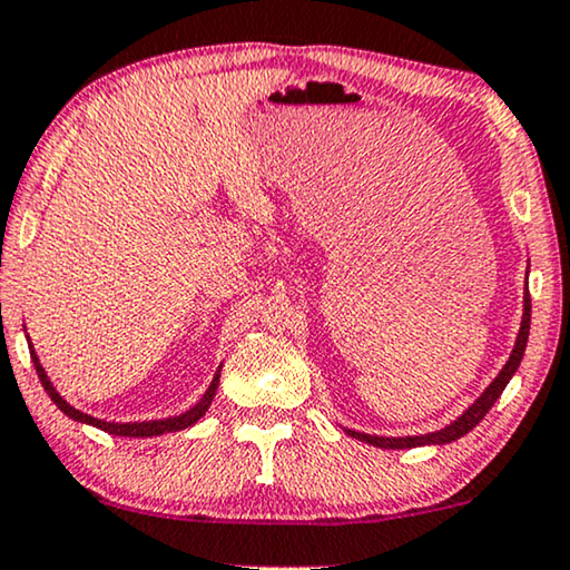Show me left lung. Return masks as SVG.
Here are the masks:
<instances>
[{
	"label": "left lung",
	"instance_id": "left-lung-1",
	"mask_svg": "<svg viewBox=\"0 0 570 570\" xmlns=\"http://www.w3.org/2000/svg\"><path fill=\"white\" fill-rule=\"evenodd\" d=\"M529 320H532V302H529V292H524V315H522V327H519V335H517V343H514V351H511L507 366L501 368L499 376L488 384V390L480 395L475 403H472L468 411H464L460 419L454 423H449L442 431H431V434H423V436H372V434H362V431H348V436L358 439V442H366L372 446H380V449H411V446H423V444H449V442H456V439L468 434L478 426L480 421L485 419V413L491 411L495 400L501 397V392L507 390V384L514 372L522 364V356H524V348H527V338H529Z\"/></svg>",
	"mask_w": 570,
	"mask_h": 570
}]
</instances>
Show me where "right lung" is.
I'll use <instances>...</instances> for the list:
<instances>
[{
    "label": "right lung",
    "instance_id": "right-lung-1",
    "mask_svg": "<svg viewBox=\"0 0 570 570\" xmlns=\"http://www.w3.org/2000/svg\"><path fill=\"white\" fill-rule=\"evenodd\" d=\"M30 358H33V366L38 372V380H41L43 390L48 392V397L53 400L56 405H59V411H63L69 415V419H75L79 423H90V426L100 429V431H108V434H116V436H136V439H144V436H159V434H170V431H183L188 426H194V423L202 419V415L208 411V405H212V400L216 395V387H219V372L214 374L212 384H208L206 395L198 400V403L190 407V411L180 413V415H173V419H163V421H141V423H110V421H100V419H92V415H87L82 411H77V407H71L67 400H63L59 392L53 390L51 380H48L41 362H38L33 346H30Z\"/></svg>",
    "mask_w": 570,
    "mask_h": 570
}]
</instances>
